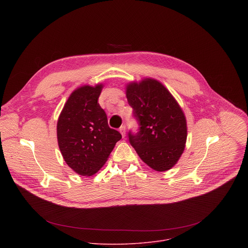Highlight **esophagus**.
Listing matches in <instances>:
<instances>
[{
    "label": "esophagus",
    "mask_w": 248,
    "mask_h": 248,
    "mask_svg": "<svg viewBox=\"0 0 248 248\" xmlns=\"http://www.w3.org/2000/svg\"><path fill=\"white\" fill-rule=\"evenodd\" d=\"M120 132H121V134H122L123 137L125 136V126H124V125H122V126L120 127Z\"/></svg>",
    "instance_id": "esophagus-1"
}]
</instances>
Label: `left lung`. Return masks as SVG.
<instances>
[{
    "label": "left lung",
    "mask_w": 248,
    "mask_h": 248,
    "mask_svg": "<svg viewBox=\"0 0 248 248\" xmlns=\"http://www.w3.org/2000/svg\"><path fill=\"white\" fill-rule=\"evenodd\" d=\"M125 95L140 125L135 135L128 134L131 146L151 169H171L184 153L187 137L186 119L180 104L151 78L127 83Z\"/></svg>",
    "instance_id": "8db88e82"
}]
</instances>
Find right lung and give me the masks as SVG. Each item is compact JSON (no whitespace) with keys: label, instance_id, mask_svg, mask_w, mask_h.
Returning a JSON list of instances; mask_svg holds the SVG:
<instances>
[{"label":"right lung","instance_id":"add662e5","mask_svg":"<svg viewBox=\"0 0 248 248\" xmlns=\"http://www.w3.org/2000/svg\"><path fill=\"white\" fill-rule=\"evenodd\" d=\"M103 83L82 85L67 98L57 123L60 151L67 166L84 176L95 174L107 162L121 133L108 125L98 98Z\"/></svg>","mask_w":248,"mask_h":248}]
</instances>
